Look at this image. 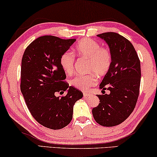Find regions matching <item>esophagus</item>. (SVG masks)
I'll return each instance as SVG.
<instances>
[{"instance_id": "34e87169", "label": "esophagus", "mask_w": 157, "mask_h": 157, "mask_svg": "<svg viewBox=\"0 0 157 157\" xmlns=\"http://www.w3.org/2000/svg\"><path fill=\"white\" fill-rule=\"evenodd\" d=\"M91 96V94H90V93H83V96H84V97H88V96Z\"/></svg>"}]
</instances>
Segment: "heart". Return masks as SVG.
Returning <instances> with one entry per match:
<instances>
[{"instance_id": "b5f03b06", "label": "heart", "mask_w": 157, "mask_h": 157, "mask_svg": "<svg viewBox=\"0 0 157 157\" xmlns=\"http://www.w3.org/2000/svg\"><path fill=\"white\" fill-rule=\"evenodd\" d=\"M74 54L79 59L87 60V72L91 74L80 75L71 79V84L76 89L86 90L96 84L98 76L106 75L110 69L112 63V55L108 48L101 46L96 40L83 38L76 44ZM71 52H65L60 59V65L64 72L71 75L74 71L75 56Z\"/></svg>"}]
</instances>
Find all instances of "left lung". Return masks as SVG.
<instances>
[{
    "label": "left lung",
    "instance_id": "obj_1",
    "mask_svg": "<svg viewBox=\"0 0 157 157\" xmlns=\"http://www.w3.org/2000/svg\"><path fill=\"white\" fill-rule=\"evenodd\" d=\"M97 36L109 45L112 63L99 86L110 94L97 95L100 103L92 113L100 125L114 126L125 121L136 106L141 82L140 60L132 43L119 33L106 32Z\"/></svg>",
    "mask_w": 157,
    "mask_h": 157
}]
</instances>
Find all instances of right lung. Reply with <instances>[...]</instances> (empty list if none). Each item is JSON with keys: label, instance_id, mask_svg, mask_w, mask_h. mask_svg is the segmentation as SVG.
<instances>
[{"label": "right lung", "instance_id": "add662e5", "mask_svg": "<svg viewBox=\"0 0 157 157\" xmlns=\"http://www.w3.org/2000/svg\"><path fill=\"white\" fill-rule=\"evenodd\" d=\"M75 41L53 36H40L28 46L23 55L21 93L32 117L51 129L67 126L72 120L74 105L83 97L82 92L63 81L66 76L60 65L61 55ZM66 90V96H55L56 93Z\"/></svg>", "mask_w": 157, "mask_h": 157}]
</instances>
